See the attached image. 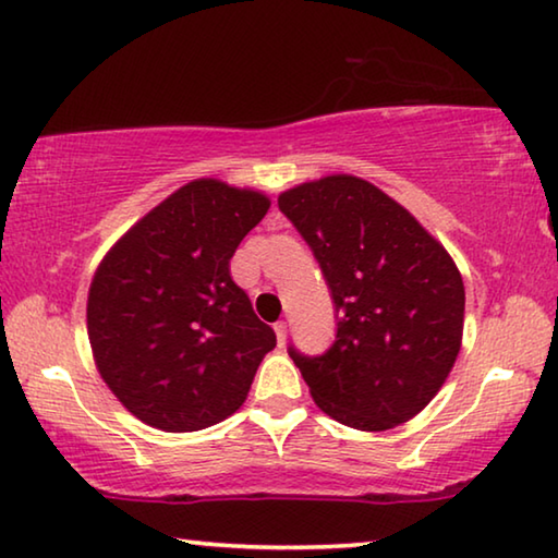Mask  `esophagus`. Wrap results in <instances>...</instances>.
Returning a JSON list of instances; mask_svg holds the SVG:
<instances>
[{
  "instance_id": "1",
  "label": "esophagus",
  "mask_w": 558,
  "mask_h": 558,
  "mask_svg": "<svg viewBox=\"0 0 558 558\" xmlns=\"http://www.w3.org/2000/svg\"><path fill=\"white\" fill-rule=\"evenodd\" d=\"M272 329H276L278 344H280V347L286 344V337H288V325H286V323H276V325H272Z\"/></svg>"
}]
</instances>
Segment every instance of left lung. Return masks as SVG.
<instances>
[{
	"label": "left lung",
	"instance_id": "8db88e82",
	"mask_svg": "<svg viewBox=\"0 0 558 558\" xmlns=\"http://www.w3.org/2000/svg\"><path fill=\"white\" fill-rule=\"evenodd\" d=\"M332 290L337 337L288 352L315 403L356 430L411 421L446 384L462 344L465 286L442 243L379 186L329 174L278 196Z\"/></svg>",
	"mask_w": 558,
	"mask_h": 558
}]
</instances>
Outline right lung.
Here are the masks:
<instances>
[{
	"label": "right lung",
	"instance_id": "1",
	"mask_svg": "<svg viewBox=\"0 0 558 558\" xmlns=\"http://www.w3.org/2000/svg\"><path fill=\"white\" fill-rule=\"evenodd\" d=\"M270 209L266 194L194 179L100 260L88 290L93 359L125 409L167 433L229 418L272 347L229 260Z\"/></svg>",
	"mask_w": 558,
	"mask_h": 558
}]
</instances>
